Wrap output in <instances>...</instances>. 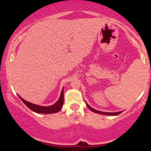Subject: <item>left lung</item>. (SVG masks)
I'll return each mask as SVG.
<instances>
[{"label":"left lung","instance_id":"obj_1","mask_svg":"<svg viewBox=\"0 0 151 151\" xmlns=\"http://www.w3.org/2000/svg\"><path fill=\"white\" fill-rule=\"evenodd\" d=\"M86 106L88 107V108H89L90 110L91 111H93V112H95V113H97V114H105V115H114V116H116V115H118V114H120L121 112L122 111H119V112H116V113H109V112H103V111H97V110H96V109H92L91 108V106H89L86 103Z\"/></svg>","mask_w":151,"mask_h":151}]
</instances>
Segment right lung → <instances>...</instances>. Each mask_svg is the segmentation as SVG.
I'll return each instance as SVG.
<instances>
[{
  "mask_svg": "<svg viewBox=\"0 0 151 151\" xmlns=\"http://www.w3.org/2000/svg\"><path fill=\"white\" fill-rule=\"evenodd\" d=\"M20 99L22 100V101L28 107L30 110L33 111L34 112L36 113H40V114H53V113H57L59 111L61 110L62 106H63V102H64V88L62 90L61 95H60V97L59 99V100L55 104L52 106H38L33 104L30 103V102L25 101L23 99L19 96Z\"/></svg>",
  "mask_w": 151,
  "mask_h": 151,
  "instance_id": "right-lung-1",
  "label": "right lung"
}]
</instances>
